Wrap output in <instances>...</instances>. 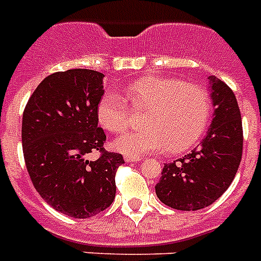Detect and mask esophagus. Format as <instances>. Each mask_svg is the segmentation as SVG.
I'll return each mask as SVG.
<instances>
[{
  "mask_svg": "<svg viewBox=\"0 0 261 261\" xmlns=\"http://www.w3.org/2000/svg\"><path fill=\"white\" fill-rule=\"evenodd\" d=\"M124 161L126 162H141V156H133V155H126L124 156Z\"/></svg>",
  "mask_w": 261,
  "mask_h": 261,
  "instance_id": "obj_1",
  "label": "esophagus"
}]
</instances>
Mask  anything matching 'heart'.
Wrapping results in <instances>:
<instances>
[{"instance_id":"heart-1","label":"heart","mask_w":261,"mask_h":261,"mask_svg":"<svg viewBox=\"0 0 261 261\" xmlns=\"http://www.w3.org/2000/svg\"><path fill=\"white\" fill-rule=\"evenodd\" d=\"M124 97L135 112L146 111L143 130L127 133L114 142V147L126 155L185 151L204 134L211 115V99L202 87L171 77L137 79L124 88ZM126 102L114 92L100 97L96 114L106 130L116 134L130 126L133 110Z\"/></svg>"}]
</instances>
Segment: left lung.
<instances>
[{"label": "left lung", "mask_w": 261, "mask_h": 261, "mask_svg": "<svg viewBox=\"0 0 261 261\" xmlns=\"http://www.w3.org/2000/svg\"><path fill=\"white\" fill-rule=\"evenodd\" d=\"M213 119L196 149L166 164L156 197L178 211H198L219 200L233 181L243 154V124L233 91L209 76Z\"/></svg>", "instance_id": "left-lung-1"}]
</instances>
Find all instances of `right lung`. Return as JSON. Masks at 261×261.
<instances>
[{
  "label": "right lung",
  "instance_id": "add662e5",
  "mask_svg": "<svg viewBox=\"0 0 261 261\" xmlns=\"http://www.w3.org/2000/svg\"><path fill=\"white\" fill-rule=\"evenodd\" d=\"M105 75L68 69L46 76L22 115V150L33 186L55 211L75 219L100 213L115 198L116 169L123 156L105 151L96 107ZM99 149L94 161L89 154Z\"/></svg>",
  "mask_w": 261,
  "mask_h": 261
}]
</instances>
